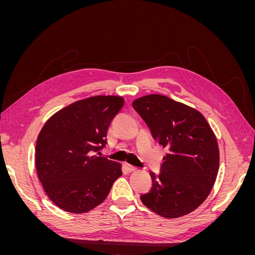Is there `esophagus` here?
<instances>
[{"label":"esophagus","instance_id":"obj_1","mask_svg":"<svg viewBox=\"0 0 255 255\" xmlns=\"http://www.w3.org/2000/svg\"><path fill=\"white\" fill-rule=\"evenodd\" d=\"M125 167H126V169L128 171H129V172H132V171H135L136 170V167H134V166H132V165H129V164H128V163H126L125 164Z\"/></svg>","mask_w":255,"mask_h":255}]
</instances>
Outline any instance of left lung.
Instances as JSON below:
<instances>
[{
	"mask_svg": "<svg viewBox=\"0 0 255 255\" xmlns=\"http://www.w3.org/2000/svg\"><path fill=\"white\" fill-rule=\"evenodd\" d=\"M133 107L154 139L168 149L159 174L150 173L152 188L141 195V202L165 218L195 211L210 195L219 168L210 125L198 111L165 96L139 98Z\"/></svg>",
	"mask_w": 255,
	"mask_h": 255,
	"instance_id": "1",
	"label": "left lung"
}]
</instances>
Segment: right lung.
I'll use <instances>...</instances> for the list:
<instances>
[{"label":"right lung","instance_id":"obj_1","mask_svg":"<svg viewBox=\"0 0 255 255\" xmlns=\"http://www.w3.org/2000/svg\"><path fill=\"white\" fill-rule=\"evenodd\" d=\"M123 99L98 96L72 103L45 122L37 138V174L51 201L70 213L101 204L122 174L119 163L100 155Z\"/></svg>","mask_w":255,"mask_h":255}]
</instances>
